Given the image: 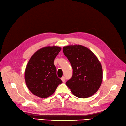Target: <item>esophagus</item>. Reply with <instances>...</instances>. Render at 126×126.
<instances>
[{"label": "esophagus", "instance_id": "1", "mask_svg": "<svg viewBox=\"0 0 126 126\" xmlns=\"http://www.w3.org/2000/svg\"><path fill=\"white\" fill-rule=\"evenodd\" d=\"M61 80H62V81H63V82H64V81H65V77L63 76L62 78H61Z\"/></svg>", "mask_w": 126, "mask_h": 126}]
</instances>
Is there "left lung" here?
<instances>
[{
  "label": "left lung",
  "instance_id": "obj_1",
  "mask_svg": "<svg viewBox=\"0 0 126 126\" xmlns=\"http://www.w3.org/2000/svg\"><path fill=\"white\" fill-rule=\"evenodd\" d=\"M65 56L71 63L72 77L66 85L72 94L79 98H86L94 94L103 80L101 64L94 53L79 45L63 48Z\"/></svg>",
  "mask_w": 126,
  "mask_h": 126
}]
</instances>
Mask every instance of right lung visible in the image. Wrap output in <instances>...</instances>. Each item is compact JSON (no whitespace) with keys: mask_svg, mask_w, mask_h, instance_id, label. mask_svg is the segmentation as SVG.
I'll list each match as a JSON object with an SVG mask.
<instances>
[{"mask_svg":"<svg viewBox=\"0 0 126 126\" xmlns=\"http://www.w3.org/2000/svg\"><path fill=\"white\" fill-rule=\"evenodd\" d=\"M57 46H48L35 52L26 66L25 79L30 91L37 96L46 98L55 92L62 81L57 76L54 61L61 51Z\"/></svg>","mask_w":126,"mask_h":126,"instance_id":"1","label":"right lung"}]
</instances>
